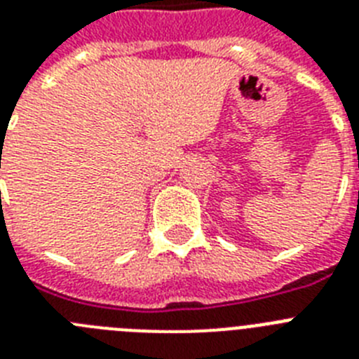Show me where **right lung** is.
<instances>
[{
	"label": "right lung",
	"instance_id": "obj_1",
	"mask_svg": "<svg viewBox=\"0 0 359 359\" xmlns=\"http://www.w3.org/2000/svg\"><path fill=\"white\" fill-rule=\"evenodd\" d=\"M0 167H1V165H0Z\"/></svg>",
	"mask_w": 359,
	"mask_h": 359
}]
</instances>
